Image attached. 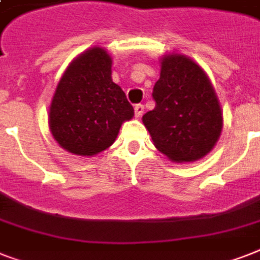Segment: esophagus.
I'll return each mask as SVG.
<instances>
[{
	"instance_id": "obj_1",
	"label": "esophagus",
	"mask_w": 260,
	"mask_h": 260,
	"mask_svg": "<svg viewBox=\"0 0 260 260\" xmlns=\"http://www.w3.org/2000/svg\"><path fill=\"white\" fill-rule=\"evenodd\" d=\"M143 112H144V106H143L142 104L135 105V116H136V117H140L143 114Z\"/></svg>"
}]
</instances>
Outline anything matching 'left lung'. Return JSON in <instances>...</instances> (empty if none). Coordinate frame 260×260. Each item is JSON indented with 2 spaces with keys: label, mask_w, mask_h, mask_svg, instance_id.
Segmentation results:
<instances>
[{
  "label": "left lung",
  "mask_w": 260,
  "mask_h": 260,
  "mask_svg": "<svg viewBox=\"0 0 260 260\" xmlns=\"http://www.w3.org/2000/svg\"><path fill=\"white\" fill-rule=\"evenodd\" d=\"M152 97L156 105L142 120L158 151L175 163H193L213 150L222 131V110L198 63L182 54L163 55Z\"/></svg>",
  "instance_id": "obj_1"
}]
</instances>
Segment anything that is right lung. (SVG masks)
<instances>
[{"instance_id":"obj_1","label":"right lung","mask_w":260,"mask_h":260,"mask_svg":"<svg viewBox=\"0 0 260 260\" xmlns=\"http://www.w3.org/2000/svg\"><path fill=\"white\" fill-rule=\"evenodd\" d=\"M125 93L112 81V56L91 47L67 66L52 95L48 126L63 150L94 156L109 148L134 117Z\"/></svg>"}]
</instances>
